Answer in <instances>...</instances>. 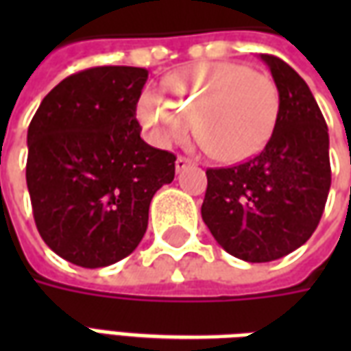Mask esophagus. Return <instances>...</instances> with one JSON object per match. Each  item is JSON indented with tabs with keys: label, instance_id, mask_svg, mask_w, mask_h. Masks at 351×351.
<instances>
[{
	"label": "esophagus",
	"instance_id": "34e87169",
	"mask_svg": "<svg viewBox=\"0 0 351 351\" xmlns=\"http://www.w3.org/2000/svg\"><path fill=\"white\" fill-rule=\"evenodd\" d=\"M191 165V160H188V158H184V156H178L175 161V169L176 173H180V171H184L186 167H190Z\"/></svg>",
	"mask_w": 351,
	"mask_h": 351
}]
</instances>
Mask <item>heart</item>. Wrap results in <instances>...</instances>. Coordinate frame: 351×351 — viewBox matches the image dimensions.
Here are the masks:
<instances>
[{"mask_svg": "<svg viewBox=\"0 0 351 351\" xmlns=\"http://www.w3.org/2000/svg\"><path fill=\"white\" fill-rule=\"evenodd\" d=\"M163 90L169 98L148 86L137 101L138 122L160 148L184 141L195 122L203 150L239 163L263 150L278 122L276 82L246 65L197 64L171 75Z\"/></svg>", "mask_w": 351, "mask_h": 351, "instance_id": "1", "label": "heart"}]
</instances>
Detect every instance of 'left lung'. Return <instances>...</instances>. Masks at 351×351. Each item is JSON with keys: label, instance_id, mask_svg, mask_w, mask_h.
I'll return each instance as SVG.
<instances>
[{"label": "left lung", "instance_id": "obj_1", "mask_svg": "<svg viewBox=\"0 0 351 351\" xmlns=\"http://www.w3.org/2000/svg\"><path fill=\"white\" fill-rule=\"evenodd\" d=\"M280 92L274 133L258 156L206 171L201 216L223 250L267 263L308 241L331 188L329 133L306 82L289 65L259 54Z\"/></svg>", "mask_w": 351, "mask_h": 351}]
</instances>
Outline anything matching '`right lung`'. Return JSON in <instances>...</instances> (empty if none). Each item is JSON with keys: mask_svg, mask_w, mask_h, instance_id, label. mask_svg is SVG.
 I'll use <instances>...</instances> for the list:
<instances>
[{"mask_svg": "<svg viewBox=\"0 0 351 351\" xmlns=\"http://www.w3.org/2000/svg\"><path fill=\"white\" fill-rule=\"evenodd\" d=\"M148 71L103 65L75 73L27 128L26 182L52 252L97 269L128 258L148 228L154 193L175 178V154L146 145L135 112Z\"/></svg>", "mask_w": 351, "mask_h": 351, "instance_id": "obj_1", "label": "right lung"}]
</instances>
